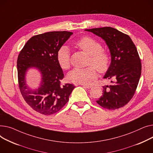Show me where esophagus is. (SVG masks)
<instances>
[{
  "label": "esophagus",
  "instance_id": "esophagus-1",
  "mask_svg": "<svg viewBox=\"0 0 153 153\" xmlns=\"http://www.w3.org/2000/svg\"><path fill=\"white\" fill-rule=\"evenodd\" d=\"M82 85L83 86H84L85 88H88V89L92 88V85H85V84H83V85Z\"/></svg>",
  "mask_w": 153,
  "mask_h": 153
}]
</instances>
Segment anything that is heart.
I'll return each instance as SVG.
<instances>
[{"instance_id": "heart-1", "label": "heart", "mask_w": 153, "mask_h": 153, "mask_svg": "<svg viewBox=\"0 0 153 153\" xmlns=\"http://www.w3.org/2000/svg\"><path fill=\"white\" fill-rule=\"evenodd\" d=\"M76 46L89 56L88 64L95 66L100 73L108 70L111 57L109 53L102 49L101 44L92 37L85 36L75 42ZM57 60L62 69L70 66V51L68 46H62L57 51ZM93 66L86 68H75L69 71L67 77L70 82L79 84H88L97 77L96 68Z\"/></svg>"}]
</instances>
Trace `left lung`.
<instances>
[{"label": "left lung", "instance_id": "obj_1", "mask_svg": "<svg viewBox=\"0 0 153 153\" xmlns=\"http://www.w3.org/2000/svg\"><path fill=\"white\" fill-rule=\"evenodd\" d=\"M105 41L111 62L104 78L110 85L102 86V96L96 101L104 108L115 110L126 105L137 89L141 73V64L135 45L130 38L112 27L87 29Z\"/></svg>", "mask_w": 153, "mask_h": 153}]
</instances>
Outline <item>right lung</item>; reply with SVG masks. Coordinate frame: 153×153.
<instances>
[{
	"label": "right lung",
	"instance_id": "add662e5",
	"mask_svg": "<svg viewBox=\"0 0 153 153\" xmlns=\"http://www.w3.org/2000/svg\"><path fill=\"white\" fill-rule=\"evenodd\" d=\"M73 34L69 31H51L31 38L17 59L18 79L20 92L33 109L44 115L59 112L69 100L75 88L72 84L61 85L64 75L57 60V53ZM30 68L42 75L40 87L31 90L25 83V74Z\"/></svg>",
	"mask_w": 153,
	"mask_h": 153
}]
</instances>
